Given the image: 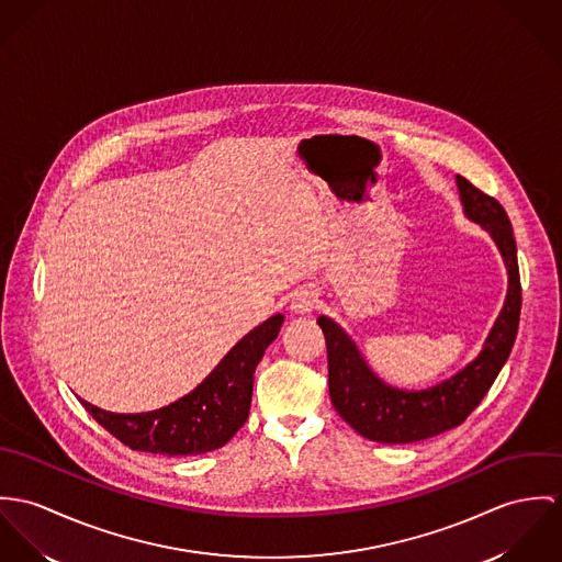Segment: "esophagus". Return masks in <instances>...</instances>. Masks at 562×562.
I'll use <instances>...</instances> for the list:
<instances>
[{
	"label": "esophagus",
	"mask_w": 562,
	"mask_h": 562,
	"mask_svg": "<svg viewBox=\"0 0 562 562\" xmlns=\"http://www.w3.org/2000/svg\"><path fill=\"white\" fill-rule=\"evenodd\" d=\"M316 295L312 291H300L291 304V308L295 314H311L316 308Z\"/></svg>",
	"instance_id": "esophagus-1"
}]
</instances>
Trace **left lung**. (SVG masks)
Here are the masks:
<instances>
[{"instance_id":"1","label":"left lung","mask_w":562,"mask_h":562,"mask_svg":"<svg viewBox=\"0 0 562 562\" xmlns=\"http://www.w3.org/2000/svg\"><path fill=\"white\" fill-rule=\"evenodd\" d=\"M465 215L479 222L498 244L508 269V293L498 321L481 356L461 373L423 392H403L379 381L351 338L327 316H318L327 342L329 398L345 423L360 436L381 443H412L459 427L485 398L513 349L519 312L521 282L517 246L506 211L494 195L457 177Z\"/></svg>"}]
</instances>
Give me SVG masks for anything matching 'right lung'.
Returning <instances> with one entry per match:
<instances>
[{
	"mask_svg": "<svg viewBox=\"0 0 562 562\" xmlns=\"http://www.w3.org/2000/svg\"><path fill=\"white\" fill-rule=\"evenodd\" d=\"M282 314L244 336L193 392L148 414H112L81 401L86 412L133 450L186 457L222 448L248 420L254 371L276 340Z\"/></svg>",
	"mask_w": 562,
	"mask_h": 562,
	"instance_id": "1",
	"label": "right lung"
}]
</instances>
